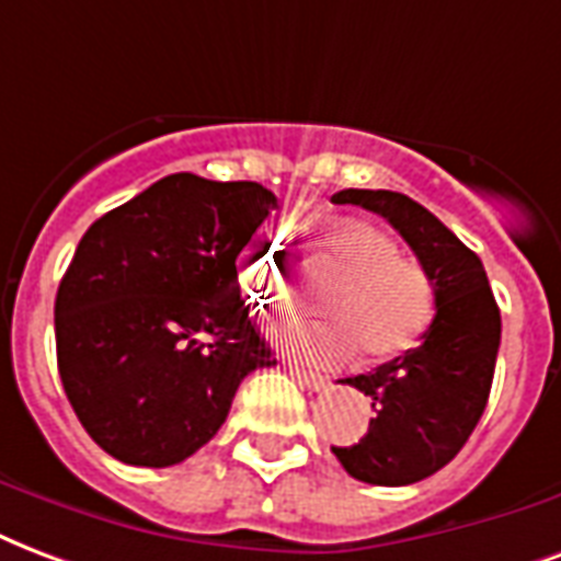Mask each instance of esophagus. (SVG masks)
I'll use <instances>...</instances> for the list:
<instances>
[{
	"instance_id": "34e87169",
	"label": "esophagus",
	"mask_w": 561,
	"mask_h": 561,
	"mask_svg": "<svg viewBox=\"0 0 561 561\" xmlns=\"http://www.w3.org/2000/svg\"><path fill=\"white\" fill-rule=\"evenodd\" d=\"M293 373V378H296L298 385L310 387V390H325L328 385H331V378L322 376V373H310V369H289Z\"/></svg>"
}]
</instances>
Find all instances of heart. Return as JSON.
Here are the masks:
<instances>
[{
	"label": "heart",
	"instance_id": "obj_1",
	"mask_svg": "<svg viewBox=\"0 0 561 561\" xmlns=\"http://www.w3.org/2000/svg\"><path fill=\"white\" fill-rule=\"evenodd\" d=\"M316 254L343 277L322 301L334 319H293L275 328V343L301 364L340 366L364 345L366 357L390 360L414 348L437 316V289L423 265L411 263L393 236L364 218H328L313 233ZM248 293L268 310L293 298L284 251L256 239L239 260Z\"/></svg>",
	"mask_w": 561,
	"mask_h": 561
}]
</instances>
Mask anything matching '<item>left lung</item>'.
<instances>
[{"instance_id":"obj_1","label":"left lung","mask_w":561,"mask_h":561,"mask_svg":"<svg viewBox=\"0 0 561 561\" xmlns=\"http://www.w3.org/2000/svg\"><path fill=\"white\" fill-rule=\"evenodd\" d=\"M331 201L385 216L435 280L437 316L420 345L366 376L343 378L373 399L376 416L357 444L331 446L360 482L414 485L461 453L485 411L500 307L482 260L425 206L387 188H343Z\"/></svg>"}]
</instances>
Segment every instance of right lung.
Here are the masks:
<instances>
[{"label":"right lung","mask_w":561,"mask_h":561,"mask_svg":"<svg viewBox=\"0 0 561 561\" xmlns=\"http://www.w3.org/2000/svg\"><path fill=\"white\" fill-rule=\"evenodd\" d=\"M277 209L260 183L171 174L88 227L56 296L58 376L79 423L124 465L171 467L275 366L236 256Z\"/></svg>","instance_id":"obj_1"}]
</instances>
